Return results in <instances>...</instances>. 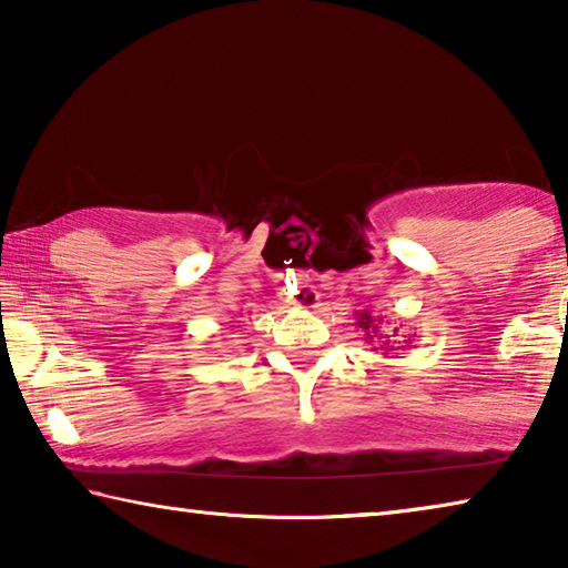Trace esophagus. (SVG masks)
<instances>
[{
  "mask_svg": "<svg viewBox=\"0 0 568 568\" xmlns=\"http://www.w3.org/2000/svg\"><path fill=\"white\" fill-rule=\"evenodd\" d=\"M277 295H281V301L291 307H303V311H313V307H318L321 295L315 291L313 285H293L283 281L281 287H277Z\"/></svg>",
  "mask_w": 568,
  "mask_h": 568,
  "instance_id": "1",
  "label": "esophagus"
}]
</instances>
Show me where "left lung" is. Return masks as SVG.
<instances>
[{
    "mask_svg": "<svg viewBox=\"0 0 568 568\" xmlns=\"http://www.w3.org/2000/svg\"><path fill=\"white\" fill-rule=\"evenodd\" d=\"M381 323H383V318H381L378 313H373V311H361V313H355V325H358V328L365 333V343H373V341L383 338V333H381V328H378ZM410 341H413V338H406L403 343H410ZM398 343H400V341H398ZM393 345H396V343L383 341L381 348L393 351Z\"/></svg>",
    "mask_w": 568,
    "mask_h": 568,
    "instance_id": "left-lung-1",
    "label": "left lung"
}]
</instances>
